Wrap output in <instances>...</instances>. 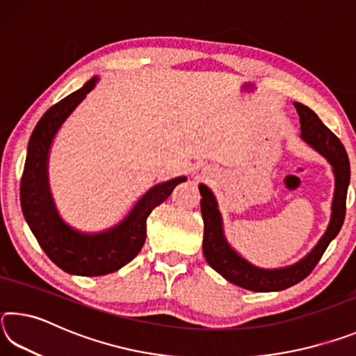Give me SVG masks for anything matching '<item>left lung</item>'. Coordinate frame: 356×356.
Wrapping results in <instances>:
<instances>
[{
  "mask_svg": "<svg viewBox=\"0 0 356 356\" xmlns=\"http://www.w3.org/2000/svg\"><path fill=\"white\" fill-rule=\"evenodd\" d=\"M300 116L301 140L308 143L312 149L323 155L333 166L334 174V196L331 204V220L327 231L318 243L298 262L281 268H259L250 264L227 243L222 231V220L218 204L209 186L200 185L201 191V213L204 220V257L215 272L232 284L248 289L252 292H276L297 284L308 276L317 262L321 261L331 240L339 234L346 218L347 188L350 184V163L344 146L333 131L318 119L317 114L303 104L295 102Z\"/></svg>",
  "mask_w": 356,
  "mask_h": 356,
  "instance_id": "1",
  "label": "left lung"
}]
</instances>
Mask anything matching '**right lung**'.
I'll use <instances>...</instances> for the list:
<instances>
[{
  "label": "right lung",
  "mask_w": 356,
  "mask_h": 356,
  "mask_svg": "<svg viewBox=\"0 0 356 356\" xmlns=\"http://www.w3.org/2000/svg\"><path fill=\"white\" fill-rule=\"evenodd\" d=\"M97 81L99 78L92 76L40 118L29 138L20 182L23 215L40 248L64 272L80 276L108 275L129 264L146 242V220L150 212L168 200L176 185L186 180L176 177L154 185L119 225L97 234L76 231L59 216L48 186V154L64 120Z\"/></svg>",
  "instance_id": "right-lung-1"
}]
</instances>
